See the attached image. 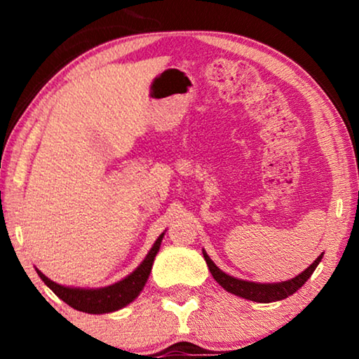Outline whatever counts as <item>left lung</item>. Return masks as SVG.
<instances>
[{
  "label": "left lung",
  "instance_id": "obj_1",
  "mask_svg": "<svg viewBox=\"0 0 359 359\" xmlns=\"http://www.w3.org/2000/svg\"><path fill=\"white\" fill-rule=\"evenodd\" d=\"M204 259L208 263L209 271L212 274L215 281H217L220 286H222L227 292H232L235 296L248 299V301L253 302H259V304H268V302H276V301H283L289 296H292L294 292L299 291L304 284L307 283V279L312 276V273L316 271V268L318 266V263L322 262L323 253L318 257L316 262H313L311 266L304 269L301 274L294 276L292 279H287V281H281V283H255V281H248V279H240L235 276H230L225 271H222L217 264H215L212 259L209 258V255L205 253V250H203Z\"/></svg>",
  "mask_w": 359,
  "mask_h": 359
}]
</instances>
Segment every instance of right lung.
I'll return each mask as SVG.
<instances>
[{
  "mask_svg": "<svg viewBox=\"0 0 359 359\" xmlns=\"http://www.w3.org/2000/svg\"><path fill=\"white\" fill-rule=\"evenodd\" d=\"M165 237V232L155 240L154 247L150 248V252L147 253L139 266H137L130 274H127L126 278H122L121 281L104 287H73V286H63L52 279H48L46 274L36 269L39 278L47 284V287H50L55 296L62 299L63 302L68 306L76 309L80 312L86 313H109L116 312L119 309L129 306L132 301H135L137 296L144 289L147 279L150 276L151 266H154L155 257L158 253L161 240Z\"/></svg>",
  "mask_w": 359,
  "mask_h": 359,
  "instance_id": "1",
  "label": "right lung"
}]
</instances>
